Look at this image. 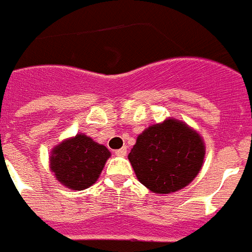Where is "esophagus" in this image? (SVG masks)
Masks as SVG:
<instances>
[{
	"label": "esophagus",
	"instance_id": "obj_1",
	"mask_svg": "<svg viewBox=\"0 0 252 252\" xmlns=\"http://www.w3.org/2000/svg\"><path fill=\"white\" fill-rule=\"evenodd\" d=\"M115 155H116V156H121V158L126 156V147H123L120 150L115 151Z\"/></svg>",
	"mask_w": 252,
	"mask_h": 252
}]
</instances>
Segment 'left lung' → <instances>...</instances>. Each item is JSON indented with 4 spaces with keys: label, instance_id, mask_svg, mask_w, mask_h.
<instances>
[{
    "label": "left lung",
    "instance_id": "1",
    "mask_svg": "<svg viewBox=\"0 0 252 252\" xmlns=\"http://www.w3.org/2000/svg\"><path fill=\"white\" fill-rule=\"evenodd\" d=\"M204 140L184 121L168 117L150 126L136 139L128 159L143 186L155 193H172L200 172Z\"/></svg>",
    "mask_w": 252,
    "mask_h": 252
}]
</instances>
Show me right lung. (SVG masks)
Masks as SVG:
<instances>
[{
	"instance_id": "add662e5",
	"label": "right lung",
	"mask_w": 252,
	"mask_h": 252,
	"mask_svg": "<svg viewBox=\"0 0 252 252\" xmlns=\"http://www.w3.org/2000/svg\"><path fill=\"white\" fill-rule=\"evenodd\" d=\"M111 152L84 133L68 137L50 151L49 167L55 178L69 189L83 191L97 182Z\"/></svg>"
}]
</instances>
